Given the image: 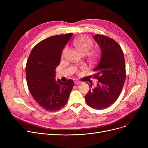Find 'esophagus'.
<instances>
[{
  "instance_id": "34e87169",
  "label": "esophagus",
  "mask_w": 148,
  "mask_h": 148,
  "mask_svg": "<svg viewBox=\"0 0 148 148\" xmlns=\"http://www.w3.org/2000/svg\"><path fill=\"white\" fill-rule=\"evenodd\" d=\"M74 83H75V84H78L82 83V82H80V81H75V82H74Z\"/></svg>"
}]
</instances>
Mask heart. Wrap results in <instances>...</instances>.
<instances>
[{"mask_svg":"<svg viewBox=\"0 0 148 148\" xmlns=\"http://www.w3.org/2000/svg\"><path fill=\"white\" fill-rule=\"evenodd\" d=\"M73 45L81 54L84 55L87 54L92 47L93 42L89 38L82 36L74 40ZM64 51L63 54L64 53ZM98 53L97 50L93 49L89 53V56L92 59H95L98 56Z\"/></svg>","mask_w":148,"mask_h":148,"instance_id":"heart-1","label":"heart"}]
</instances>
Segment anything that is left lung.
<instances>
[{"label": "left lung", "instance_id": "left-lung-1", "mask_svg": "<svg viewBox=\"0 0 148 148\" xmlns=\"http://www.w3.org/2000/svg\"><path fill=\"white\" fill-rule=\"evenodd\" d=\"M94 40L101 50V55L92 76L98 80L97 87L91 88L84 97L89 106L97 110L110 107L118 99L125 80L124 54L121 46L113 39L95 35Z\"/></svg>", "mask_w": 148, "mask_h": 148}]
</instances>
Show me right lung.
<instances>
[{"instance_id":"obj_1","label":"right lung","mask_w":148,"mask_h":148,"mask_svg":"<svg viewBox=\"0 0 148 148\" xmlns=\"http://www.w3.org/2000/svg\"><path fill=\"white\" fill-rule=\"evenodd\" d=\"M73 33L50 36L38 43L31 51L26 66L27 86L35 101L49 112L60 110L67 103L74 81L55 80L62 51Z\"/></svg>"}]
</instances>
